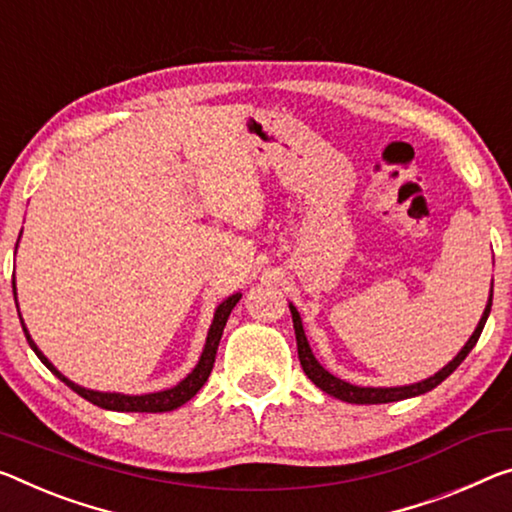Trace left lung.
Segmentation results:
<instances>
[{
	"instance_id": "1",
	"label": "left lung",
	"mask_w": 512,
	"mask_h": 512,
	"mask_svg": "<svg viewBox=\"0 0 512 512\" xmlns=\"http://www.w3.org/2000/svg\"><path fill=\"white\" fill-rule=\"evenodd\" d=\"M490 307H492V291H490V300H488V307H485V312L481 316V321H478V326L474 330V335L469 337V342L465 344V348L453 358L449 364L442 371H437L435 376H431L428 380H421V383L415 385H405V387H355L351 383H346V380H339L328 373L326 369L321 367L319 362L310 351V344H307V337L303 332V323H300V314L296 312L294 305H289L291 310V319H294V330H296V344H298V360H300V367H303L305 376L312 380V383L323 389V392L335 396L339 401H346V403H360V405H373V403H392V401H403V399H410V396H419V394H426L435 389L437 385L442 383L451 376L453 371L460 367V362L467 358L469 351L476 346L478 337H481L485 321H488V314H490Z\"/></svg>"
}]
</instances>
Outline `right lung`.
Listing matches in <instances>:
<instances>
[{"mask_svg":"<svg viewBox=\"0 0 512 512\" xmlns=\"http://www.w3.org/2000/svg\"><path fill=\"white\" fill-rule=\"evenodd\" d=\"M13 296H15V280H13ZM241 294H234L227 300H223L221 305H218V310L214 314V323L212 328H209V335H207V344H205V351L200 355V362L198 367L193 369L189 376H186L180 385H175L173 389H166V392H157V394H145V396H125V394H104V392H93V389H84L75 383H70V380L63 376V373L56 371L52 367V362L45 358L43 353L38 351V346L31 342L27 328H24L22 323V330H24V337H27L29 346L34 348V353L40 358V362L45 364L47 369H50L54 376H59V380H63L72 392H77L81 399L91 401L97 408H104V410H116V412H168V410H175L184 405L186 401H191L193 396L200 392V387L207 383L209 373L214 369V362H216V351H218V344H221V337H223V328L227 323V316H230L232 307L239 303ZM20 314V312H18Z\"/></svg>","mask_w":512,"mask_h":512,"instance_id":"right-lung-1","label":"right lung"}]
</instances>
